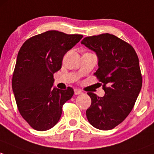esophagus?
Segmentation results:
<instances>
[{"label": "esophagus", "instance_id": "34e87169", "mask_svg": "<svg viewBox=\"0 0 154 154\" xmlns=\"http://www.w3.org/2000/svg\"><path fill=\"white\" fill-rule=\"evenodd\" d=\"M74 93H75V95H79L82 94V91L81 90H79V89H75V90H74Z\"/></svg>", "mask_w": 154, "mask_h": 154}]
</instances>
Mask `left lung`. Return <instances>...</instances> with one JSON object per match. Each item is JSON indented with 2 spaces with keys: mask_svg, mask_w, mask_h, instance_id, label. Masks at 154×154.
I'll use <instances>...</instances> for the list:
<instances>
[{
  "mask_svg": "<svg viewBox=\"0 0 154 154\" xmlns=\"http://www.w3.org/2000/svg\"><path fill=\"white\" fill-rule=\"evenodd\" d=\"M81 43L97 55L94 75L104 84L105 93L103 97L88 93L92 102L87 118L97 129L111 130L129 115L140 93L139 58L132 46L109 33L86 37Z\"/></svg>",
  "mask_w": 154,
  "mask_h": 154,
  "instance_id": "left-lung-1",
  "label": "left lung"
}]
</instances>
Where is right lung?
I'll return each instance as SVG.
<instances>
[{
	"mask_svg": "<svg viewBox=\"0 0 154 154\" xmlns=\"http://www.w3.org/2000/svg\"><path fill=\"white\" fill-rule=\"evenodd\" d=\"M82 35L47 31L26 40L19 50L12 86L20 115L30 126L44 131L55 126L62 106L73 96V89L53 87V74L61 68L63 57Z\"/></svg>",
	"mask_w": 154,
	"mask_h": 154,
	"instance_id": "right-lung-1",
	"label": "right lung"
}]
</instances>
